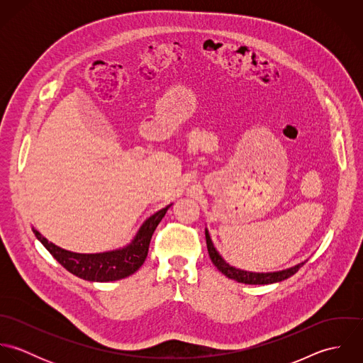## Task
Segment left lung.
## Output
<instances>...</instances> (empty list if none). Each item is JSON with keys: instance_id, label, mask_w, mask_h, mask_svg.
I'll return each instance as SVG.
<instances>
[{"instance_id": "left-lung-1", "label": "left lung", "mask_w": 363, "mask_h": 363, "mask_svg": "<svg viewBox=\"0 0 363 363\" xmlns=\"http://www.w3.org/2000/svg\"><path fill=\"white\" fill-rule=\"evenodd\" d=\"M206 239H207V249L209 259L213 262V265L228 278L242 282V284H249V285H268V284H274V282H281L289 277H292L294 274H296L301 267L305 265L306 261L291 267L288 269H282V271H277V272H252V271H245V269H239L236 267H232L230 264H228L225 259H222V256L216 252V249L213 247V243L209 238L207 229H206Z\"/></svg>"}]
</instances>
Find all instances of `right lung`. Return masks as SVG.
I'll use <instances>...</instances> for the list:
<instances>
[{"mask_svg": "<svg viewBox=\"0 0 363 363\" xmlns=\"http://www.w3.org/2000/svg\"><path fill=\"white\" fill-rule=\"evenodd\" d=\"M172 206V204H170ZM162 208L160 211L151 215L140 228L131 243L123 249L113 252H104L96 255H81L64 250L52 242H49L40 232L32 228L35 236L42 242V245L49 250L54 259H57L67 271L71 274L92 282H108L127 278L134 274L147 259L151 238L155 232L156 226L164 216L166 211L170 208Z\"/></svg>", "mask_w": 363, "mask_h": 363, "instance_id": "1", "label": "right lung"}]
</instances>
